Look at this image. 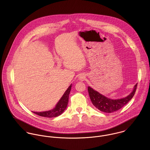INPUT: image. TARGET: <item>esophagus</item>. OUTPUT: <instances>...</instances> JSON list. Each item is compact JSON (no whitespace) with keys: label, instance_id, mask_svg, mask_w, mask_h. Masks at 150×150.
I'll return each mask as SVG.
<instances>
[{"label":"esophagus","instance_id":"34e87169","mask_svg":"<svg viewBox=\"0 0 150 150\" xmlns=\"http://www.w3.org/2000/svg\"><path fill=\"white\" fill-rule=\"evenodd\" d=\"M79 79H80V80L83 81V80H85L86 77H85V76H84V74H81V75H80V76H79Z\"/></svg>","mask_w":150,"mask_h":150}]
</instances>
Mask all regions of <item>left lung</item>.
<instances>
[{
    "label": "left lung",
    "mask_w": 150,
    "mask_h": 150,
    "mask_svg": "<svg viewBox=\"0 0 150 150\" xmlns=\"http://www.w3.org/2000/svg\"><path fill=\"white\" fill-rule=\"evenodd\" d=\"M137 86V84L134 86L133 91L128 96L115 100L109 99L104 95H102L90 86H88V91L93 106L103 112L110 113L120 110L128 103L135 93Z\"/></svg>",
    "instance_id": "left-lung-1"
}]
</instances>
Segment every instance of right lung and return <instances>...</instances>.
<instances>
[{
    "label": "right lung",
    "mask_w": 150,
    "mask_h": 150,
    "mask_svg": "<svg viewBox=\"0 0 150 150\" xmlns=\"http://www.w3.org/2000/svg\"><path fill=\"white\" fill-rule=\"evenodd\" d=\"M71 84L68 87L67 90L65 91L64 94L63 95L62 97L61 98L55 107L52 110L39 112L33 111V112L39 116L47 118H53L60 115L64 112L69 102V96L71 90Z\"/></svg>",
    "instance_id": "add662e5"
}]
</instances>
